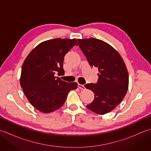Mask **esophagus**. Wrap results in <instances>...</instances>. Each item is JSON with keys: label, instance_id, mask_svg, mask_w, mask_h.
Masks as SVG:
<instances>
[{"label": "esophagus", "instance_id": "34e87169", "mask_svg": "<svg viewBox=\"0 0 151 151\" xmlns=\"http://www.w3.org/2000/svg\"><path fill=\"white\" fill-rule=\"evenodd\" d=\"M78 87L80 89H85L84 86V85H82V84H78Z\"/></svg>", "mask_w": 151, "mask_h": 151}]
</instances>
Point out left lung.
<instances>
[{
    "label": "left lung",
    "instance_id": "left-lung-1",
    "mask_svg": "<svg viewBox=\"0 0 151 151\" xmlns=\"http://www.w3.org/2000/svg\"><path fill=\"white\" fill-rule=\"evenodd\" d=\"M78 43L89 65L98 67L99 72L97 84L85 85L95 93L93 101L86 107L95 114H107L127 94L129 73L126 65L117 51L104 41L91 37L78 39Z\"/></svg>",
    "mask_w": 151,
    "mask_h": 151
}]
</instances>
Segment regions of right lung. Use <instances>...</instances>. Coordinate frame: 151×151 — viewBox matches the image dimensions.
<instances>
[{
    "mask_svg": "<svg viewBox=\"0 0 151 151\" xmlns=\"http://www.w3.org/2000/svg\"><path fill=\"white\" fill-rule=\"evenodd\" d=\"M75 45L76 39L45 41L34 48L24 60L20 85L28 100L43 113H51L62 106L67 94L78 87L76 82L62 81L55 74L64 75V56Z\"/></svg>",
    "mask_w": 151,
    "mask_h": 151,
    "instance_id": "1",
    "label": "right lung"
}]
</instances>
